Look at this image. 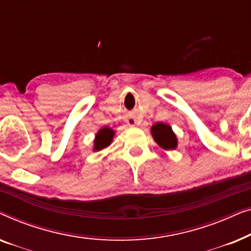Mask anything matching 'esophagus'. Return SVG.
I'll list each match as a JSON object with an SVG mask.
<instances>
[{
  "label": "esophagus",
  "instance_id": "esophagus-1",
  "mask_svg": "<svg viewBox=\"0 0 251 251\" xmlns=\"http://www.w3.org/2000/svg\"><path fill=\"white\" fill-rule=\"evenodd\" d=\"M128 125L129 126H135L136 125V120L135 119H129L128 120Z\"/></svg>",
  "mask_w": 251,
  "mask_h": 251
}]
</instances>
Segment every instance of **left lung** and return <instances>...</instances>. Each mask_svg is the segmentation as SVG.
<instances>
[{
    "label": "left lung",
    "instance_id": "left-lung-1",
    "mask_svg": "<svg viewBox=\"0 0 251 251\" xmlns=\"http://www.w3.org/2000/svg\"><path fill=\"white\" fill-rule=\"evenodd\" d=\"M152 135L155 142L164 150H175L177 146V138L170 126L164 123H155L152 126Z\"/></svg>",
    "mask_w": 251,
    "mask_h": 251
}]
</instances>
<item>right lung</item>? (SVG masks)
<instances>
[{"mask_svg": "<svg viewBox=\"0 0 251 251\" xmlns=\"http://www.w3.org/2000/svg\"><path fill=\"white\" fill-rule=\"evenodd\" d=\"M113 136H114V131L112 129L105 126L104 129H101L97 135H96L95 139V147L94 151H100L105 147H107L111 144Z\"/></svg>", "mask_w": 251, "mask_h": 251, "instance_id": "right-lung-1", "label": "right lung"}]
</instances>
